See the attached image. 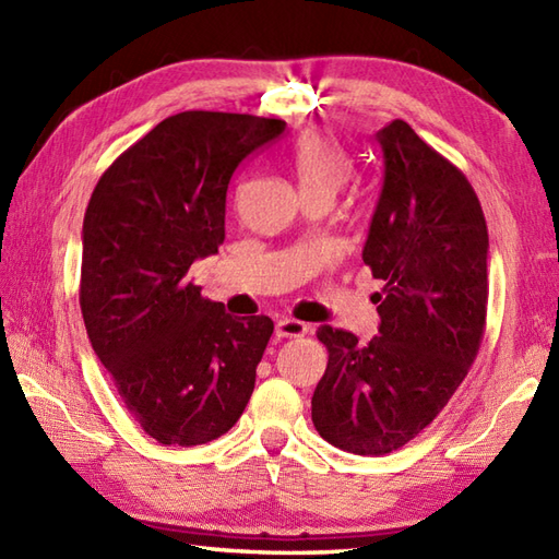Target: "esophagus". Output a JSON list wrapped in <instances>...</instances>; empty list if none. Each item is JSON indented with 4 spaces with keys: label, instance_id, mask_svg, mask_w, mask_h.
I'll return each mask as SVG.
<instances>
[{
    "label": "esophagus",
    "instance_id": "esophagus-1",
    "mask_svg": "<svg viewBox=\"0 0 559 559\" xmlns=\"http://www.w3.org/2000/svg\"><path fill=\"white\" fill-rule=\"evenodd\" d=\"M310 326L305 322H298V319H281L276 324V336L278 338H302Z\"/></svg>",
    "mask_w": 559,
    "mask_h": 559
}]
</instances>
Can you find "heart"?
Returning a JSON list of instances; mask_svg holds the SVG:
<instances>
[{"label": "heart", "mask_w": 559, "mask_h": 559, "mask_svg": "<svg viewBox=\"0 0 559 559\" xmlns=\"http://www.w3.org/2000/svg\"><path fill=\"white\" fill-rule=\"evenodd\" d=\"M293 168L298 173L302 194L324 192L334 197L353 175L348 153L324 129H314L295 141Z\"/></svg>", "instance_id": "heart-1"}]
</instances>
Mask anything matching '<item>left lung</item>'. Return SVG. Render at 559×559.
Returning a JSON list of instances; mask_svg holds the SVG:
<instances>
[{
    "label": "left lung",
    "instance_id": "left-lung-1",
    "mask_svg": "<svg viewBox=\"0 0 559 559\" xmlns=\"http://www.w3.org/2000/svg\"><path fill=\"white\" fill-rule=\"evenodd\" d=\"M384 182L362 261L384 281L379 336L322 326L326 372L312 423L329 444L360 456L396 451L425 430L476 360L488 314V225L456 165L408 122L374 134Z\"/></svg>",
    "mask_w": 559,
    "mask_h": 559
}]
</instances>
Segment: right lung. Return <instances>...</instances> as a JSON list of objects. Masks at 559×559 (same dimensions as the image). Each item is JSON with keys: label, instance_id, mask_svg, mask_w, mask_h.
I'll return each mask as SVG.
<instances>
[{"label": "right lung", "instance_id": "right-lung-1", "mask_svg": "<svg viewBox=\"0 0 559 559\" xmlns=\"http://www.w3.org/2000/svg\"><path fill=\"white\" fill-rule=\"evenodd\" d=\"M286 134L269 117L187 110L129 146L83 216L81 314L91 346L141 430L197 447L225 435L254 391L273 334L230 317L187 281L225 240L235 170Z\"/></svg>", "mask_w": 559, "mask_h": 559}]
</instances>
